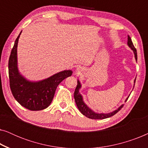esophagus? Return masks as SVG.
Here are the masks:
<instances>
[{
	"instance_id": "1",
	"label": "esophagus",
	"mask_w": 148,
	"mask_h": 148,
	"mask_svg": "<svg viewBox=\"0 0 148 148\" xmlns=\"http://www.w3.org/2000/svg\"><path fill=\"white\" fill-rule=\"evenodd\" d=\"M77 71H79V68H77Z\"/></svg>"
}]
</instances>
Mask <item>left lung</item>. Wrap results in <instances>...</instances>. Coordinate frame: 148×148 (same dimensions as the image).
Returning <instances> with one entry per match:
<instances>
[{
    "mask_svg": "<svg viewBox=\"0 0 148 148\" xmlns=\"http://www.w3.org/2000/svg\"><path fill=\"white\" fill-rule=\"evenodd\" d=\"M127 44H128V46L129 47L133 50V52H134V54H135V58L137 60V54L136 48H135L134 45H133L132 40H131V38L129 37V36H128V42H127ZM80 88H81L80 82H79V81H77V85L75 90V92H74L75 101L77 106V108L79 110L80 112H82L83 114L85 115L86 117H88V118H90L92 119H104L106 118H109V117L113 116V115H114L116 113L118 112L119 111L123 108V106H124V104L121 105V106L119 107L117 110H114V112H112L108 113V114H102H102H98V113L93 112L90 108H88V107L87 106V105H86V104L84 102V101H83L82 95H81L79 94V90ZM128 98L129 97L127 98V100H125V102L128 100Z\"/></svg>",
    "mask_w": 148,
    "mask_h": 148,
    "instance_id": "obj_1",
    "label": "left lung"
}]
</instances>
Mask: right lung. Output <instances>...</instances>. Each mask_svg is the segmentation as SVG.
Listing matches in <instances>:
<instances>
[{
  "label": "right lung",
  "instance_id": "add662e5",
  "mask_svg": "<svg viewBox=\"0 0 148 148\" xmlns=\"http://www.w3.org/2000/svg\"><path fill=\"white\" fill-rule=\"evenodd\" d=\"M21 33L15 40L9 60L10 88L13 97L22 106L30 110H41L50 104L58 84L71 76L72 71H63L38 82L26 80L19 74L17 69V48Z\"/></svg>",
  "mask_w": 148,
  "mask_h": 148
}]
</instances>
